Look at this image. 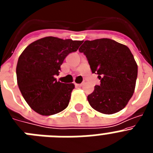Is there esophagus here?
Listing matches in <instances>:
<instances>
[{
  "instance_id": "34e87169",
  "label": "esophagus",
  "mask_w": 153,
  "mask_h": 153,
  "mask_svg": "<svg viewBox=\"0 0 153 153\" xmlns=\"http://www.w3.org/2000/svg\"><path fill=\"white\" fill-rule=\"evenodd\" d=\"M84 85V83H75V86H78V87H80V86H83Z\"/></svg>"
}]
</instances>
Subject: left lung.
Here are the masks:
<instances>
[{
    "mask_svg": "<svg viewBox=\"0 0 153 153\" xmlns=\"http://www.w3.org/2000/svg\"><path fill=\"white\" fill-rule=\"evenodd\" d=\"M100 85L87 97L92 108L104 114L122 110L134 93L138 67L129 47L108 38L86 40L79 47Z\"/></svg>",
    "mask_w": 153,
    "mask_h": 153,
    "instance_id": "8db88e82",
    "label": "left lung"
}]
</instances>
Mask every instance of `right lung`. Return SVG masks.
<instances>
[{
  "mask_svg": "<svg viewBox=\"0 0 153 153\" xmlns=\"http://www.w3.org/2000/svg\"><path fill=\"white\" fill-rule=\"evenodd\" d=\"M83 40L47 36L31 43L17 61V85L23 97L35 112L51 116L68 106L74 83H63L59 75L66 56L78 50Z\"/></svg>",
  "mask_w": 153,
  "mask_h": 153,
  "instance_id": "1",
  "label": "right lung"
}]
</instances>
